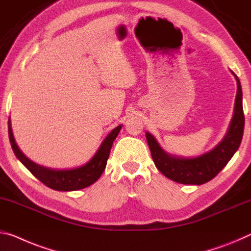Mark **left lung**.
<instances>
[{
  "instance_id": "1",
  "label": "left lung",
  "mask_w": 251,
  "mask_h": 251,
  "mask_svg": "<svg viewBox=\"0 0 251 251\" xmlns=\"http://www.w3.org/2000/svg\"><path fill=\"white\" fill-rule=\"evenodd\" d=\"M231 74L237 80L233 115L224 138L213 149L194 157L177 156L163 150L152 134L145 133L155 166L170 180L181 184H204L212 180L228 164L239 149L245 127L242 89L239 78L234 75L233 71H231Z\"/></svg>"
}]
</instances>
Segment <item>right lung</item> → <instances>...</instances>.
<instances>
[{"label":"right lung","instance_id":"1","mask_svg":"<svg viewBox=\"0 0 251 251\" xmlns=\"http://www.w3.org/2000/svg\"><path fill=\"white\" fill-rule=\"evenodd\" d=\"M122 124L111 130L101 142L96 153L90 160L80 166L73 169H51L47 166L40 165L27 158L21 150L19 149L17 142L14 140L13 132H12L11 118H9V137L12 150L18 157V160L22 163L25 168L30 171L33 176L41 181L43 184L49 186L55 191H77L85 189L87 186L96 182L104 172L106 168L107 160L109 157L110 149L113 146L114 141L116 140L119 130L122 128Z\"/></svg>","mask_w":251,"mask_h":251}]
</instances>
